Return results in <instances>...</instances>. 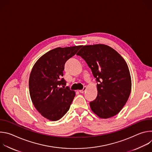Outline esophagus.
Masks as SVG:
<instances>
[{
  "label": "esophagus",
  "instance_id": "esophagus-1",
  "mask_svg": "<svg viewBox=\"0 0 152 152\" xmlns=\"http://www.w3.org/2000/svg\"><path fill=\"white\" fill-rule=\"evenodd\" d=\"M86 86H84L83 90H79V91L80 93H83L86 91Z\"/></svg>",
  "mask_w": 152,
  "mask_h": 152
}]
</instances>
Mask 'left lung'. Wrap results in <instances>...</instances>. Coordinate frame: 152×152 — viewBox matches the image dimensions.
Segmentation results:
<instances>
[{
    "label": "left lung",
    "instance_id": "obj_1",
    "mask_svg": "<svg viewBox=\"0 0 152 152\" xmlns=\"http://www.w3.org/2000/svg\"><path fill=\"white\" fill-rule=\"evenodd\" d=\"M87 63L96 78L97 96L90 103L92 111L101 118L120 112L131 92L127 64L114 49L103 44L83 46L76 54Z\"/></svg>",
    "mask_w": 152,
    "mask_h": 152
}]
</instances>
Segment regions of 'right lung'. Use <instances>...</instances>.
I'll use <instances>...</instances> for the list:
<instances>
[{
  "label": "right lung",
  "mask_w": 152,
  "mask_h": 152,
  "mask_svg": "<svg viewBox=\"0 0 152 152\" xmlns=\"http://www.w3.org/2000/svg\"><path fill=\"white\" fill-rule=\"evenodd\" d=\"M80 48L52 49L41 56L32 69L29 79L31 99L36 110L48 120L57 121L70 109L76 93L69 87L64 88L66 81L62 77L63 71L65 63Z\"/></svg>",
  "instance_id": "obj_1"
}]
</instances>
